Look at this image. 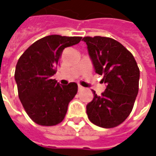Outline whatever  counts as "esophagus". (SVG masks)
<instances>
[{
	"label": "esophagus",
	"instance_id": "obj_1",
	"mask_svg": "<svg viewBox=\"0 0 156 156\" xmlns=\"http://www.w3.org/2000/svg\"><path fill=\"white\" fill-rule=\"evenodd\" d=\"M84 89V88L83 87V86H81V85H78V91H82V90H83Z\"/></svg>",
	"mask_w": 156,
	"mask_h": 156
}]
</instances>
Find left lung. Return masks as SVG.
Here are the masks:
<instances>
[{"mask_svg":"<svg viewBox=\"0 0 156 156\" xmlns=\"http://www.w3.org/2000/svg\"><path fill=\"white\" fill-rule=\"evenodd\" d=\"M95 72L103 75L107 87L101 96L94 93L87 105L93 124L109 129L122 124L133 109L139 92L140 69L130 51L119 41L105 37H85Z\"/></svg>","mask_w":156,"mask_h":156,"instance_id":"8db88e82","label":"left lung"}]
</instances>
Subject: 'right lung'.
I'll use <instances>...</instances> for the list:
<instances>
[{"label": "right lung", "mask_w": 156, "mask_h": 156, "mask_svg": "<svg viewBox=\"0 0 156 156\" xmlns=\"http://www.w3.org/2000/svg\"><path fill=\"white\" fill-rule=\"evenodd\" d=\"M81 39L47 36L31 45L19 58L15 71L19 98L36 124L53 126L63 120L68 104L78 92V84L60 85L51 77L56 73L63 49L78 44Z\"/></svg>", "instance_id": "right-lung-1"}]
</instances>
